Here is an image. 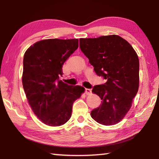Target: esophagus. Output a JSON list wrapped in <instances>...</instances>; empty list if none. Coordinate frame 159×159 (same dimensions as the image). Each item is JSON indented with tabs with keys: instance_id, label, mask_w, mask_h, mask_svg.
<instances>
[{
	"instance_id": "obj_1",
	"label": "esophagus",
	"mask_w": 159,
	"mask_h": 159,
	"mask_svg": "<svg viewBox=\"0 0 159 159\" xmlns=\"http://www.w3.org/2000/svg\"><path fill=\"white\" fill-rule=\"evenodd\" d=\"M85 92L86 95H90V94L92 93V90L91 89H88V88H85Z\"/></svg>"
}]
</instances>
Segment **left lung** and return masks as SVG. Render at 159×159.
Returning <instances> with one entry per match:
<instances>
[{
    "label": "left lung",
    "mask_w": 159,
    "mask_h": 159,
    "mask_svg": "<svg viewBox=\"0 0 159 159\" xmlns=\"http://www.w3.org/2000/svg\"><path fill=\"white\" fill-rule=\"evenodd\" d=\"M80 48L98 76L107 81L92 92L102 99L91 117L100 124L120 122L132 107L139 88V58L132 45L118 35L80 39Z\"/></svg>",
    "instance_id": "8db88e82"
}]
</instances>
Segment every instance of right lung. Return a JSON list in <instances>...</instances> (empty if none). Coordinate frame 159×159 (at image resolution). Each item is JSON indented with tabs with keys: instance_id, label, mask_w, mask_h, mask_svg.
Segmentation results:
<instances>
[{
	"instance_id": "add662e5",
	"label": "right lung",
	"mask_w": 159,
	"mask_h": 159,
	"mask_svg": "<svg viewBox=\"0 0 159 159\" xmlns=\"http://www.w3.org/2000/svg\"><path fill=\"white\" fill-rule=\"evenodd\" d=\"M79 48V39H45L25 53L22 84L32 111L49 126L64 125L71 116L74 101L85 92L80 85L59 80L65 61Z\"/></svg>"
}]
</instances>
